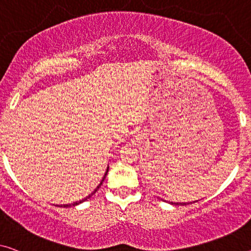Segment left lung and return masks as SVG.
Listing matches in <instances>:
<instances>
[{"label":"left lung","instance_id":"left-lung-1","mask_svg":"<svg viewBox=\"0 0 251 251\" xmlns=\"http://www.w3.org/2000/svg\"><path fill=\"white\" fill-rule=\"evenodd\" d=\"M195 201H193V203H195ZM171 204H174V205H187V204H192V201H190V203H173V201H171Z\"/></svg>","mask_w":251,"mask_h":251}]
</instances>
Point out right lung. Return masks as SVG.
I'll return each mask as SVG.
<instances>
[{
	"label": "right lung",
	"mask_w": 251,
	"mask_h": 251,
	"mask_svg": "<svg viewBox=\"0 0 251 251\" xmlns=\"http://www.w3.org/2000/svg\"><path fill=\"white\" fill-rule=\"evenodd\" d=\"M108 169H109V167H107V171H106V174H104V176H103L102 180H101V181H100V184H99L98 186H97V188H96L95 190H93V192H92L91 194H90V195H89V196H87V197H85V198H83V200H81V201H75V203H73V204H64V205H61V206H59V205H58V206H59V207H70V206H75V205H78V204L83 203V201H87V200H88V198H90V197H91V196L93 195V194H95V193L97 192V190H98V189L100 188V186H101V185H102V182H103V180H104V178H106V176H107V173H108Z\"/></svg>",
	"instance_id": "obj_1"
}]
</instances>
